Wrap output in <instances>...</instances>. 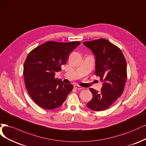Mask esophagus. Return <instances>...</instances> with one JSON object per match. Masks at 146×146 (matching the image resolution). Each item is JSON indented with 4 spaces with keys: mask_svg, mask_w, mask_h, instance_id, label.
<instances>
[{
    "mask_svg": "<svg viewBox=\"0 0 146 146\" xmlns=\"http://www.w3.org/2000/svg\"><path fill=\"white\" fill-rule=\"evenodd\" d=\"M74 88H76V89H78V90H82V89L84 88L83 87L79 86H78V85H75L74 86Z\"/></svg>",
    "mask_w": 146,
    "mask_h": 146,
    "instance_id": "obj_1",
    "label": "esophagus"
}]
</instances>
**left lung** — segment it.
I'll use <instances>...</instances> for the list:
<instances>
[{
  "label": "left lung",
  "mask_w": 146,
  "mask_h": 146,
  "mask_svg": "<svg viewBox=\"0 0 146 146\" xmlns=\"http://www.w3.org/2000/svg\"><path fill=\"white\" fill-rule=\"evenodd\" d=\"M96 58V76L104 81L101 92L90 88L92 100L87 104L93 111L108 109L123 93L127 80V64L121 49L105 39L83 42Z\"/></svg>",
  "instance_id": "left-lung-1"
}]
</instances>
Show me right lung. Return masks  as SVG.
<instances>
[{"instance_id":"1","label":"right lung","mask_w":146,"mask_h":146,"mask_svg":"<svg viewBox=\"0 0 146 146\" xmlns=\"http://www.w3.org/2000/svg\"><path fill=\"white\" fill-rule=\"evenodd\" d=\"M81 42L48 41L28 54L23 65L25 84L30 96L36 104L52 110L63 104L73 86L54 78L55 72L67 62L69 55Z\"/></svg>"}]
</instances>
